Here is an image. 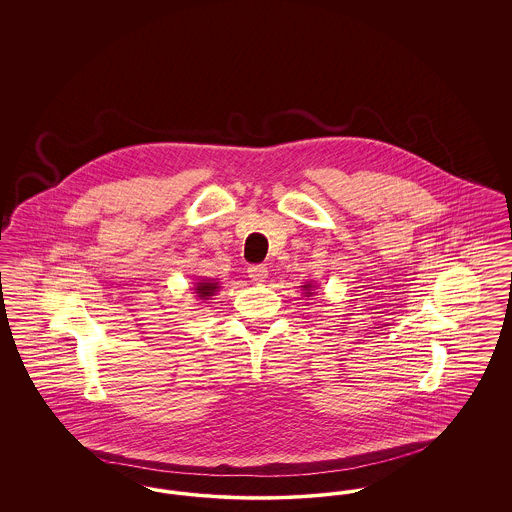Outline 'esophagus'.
Returning a JSON list of instances; mask_svg holds the SVG:
<instances>
[{"label": "esophagus", "instance_id": "1", "mask_svg": "<svg viewBox=\"0 0 512 512\" xmlns=\"http://www.w3.org/2000/svg\"><path fill=\"white\" fill-rule=\"evenodd\" d=\"M247 274H249V278L255 284H261V282L267 280L268 270L265 265H251V267L247 268Z\"/></svg>", "mask_w": 512, "mask_h": 512}]
</instances>
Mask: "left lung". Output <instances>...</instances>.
Returning <instances> with one entry per match:
<instances>
[{"instance_id":"8db88e82","label":"left lung","mask_w":512,"mask_h":512,"mask_svg":"<svg viewBox=\"0 0 512 512\" xmlns=\"http://www.w3.org/2000/svg\"><path fill=\"white\" fill-rule=\"evenodd\" d=\"M301 288H303V292H305V297H309V295H313L311 290H313L315 286H313V284H305V286H301Z\"/></svg>"}]
</instances>
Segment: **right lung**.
Listing matches in <instances>:
<instances>
[{"label":"right lung","mask_w":512,"mask_h":512,"mask_svg":"<svg viewBox=\"0 0 512 512\" xmlns=\"http://www.w3.org/2000/svg\"><path fill=\"white\" fill-rule=\"evenodd\" d=\"M194 290L199 299H211V295H215V292H219V282L201 280V282L195 284Z\"/></svg>","instance_id":"obj_1"}]
</instances>
